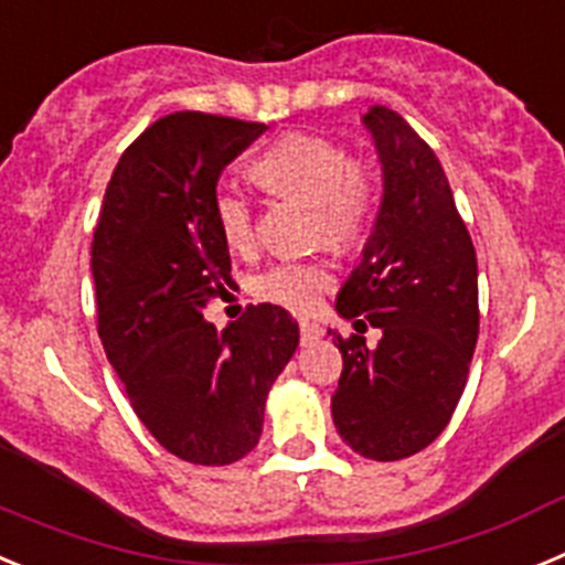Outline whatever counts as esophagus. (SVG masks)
<instances>
[{
    "label": "esophagus",
    "instance_id": "esophagus-1",
    "mask_svg": "<svg viewBox=\"0 0 565 565\" xmlns=\"http://www.w3.org/2000/svg\"><path fill=\"white\" fill-rule=\"evenodd\" d=\"M298 329H301V340H315L323 334V329H320V323H315V320H298Z\"/></svg>",
    "mask_w": 565,
    "mask_h": 565
}]
</instances>
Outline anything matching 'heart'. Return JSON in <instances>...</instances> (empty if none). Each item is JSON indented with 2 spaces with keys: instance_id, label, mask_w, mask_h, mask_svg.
Segmentation results:
<instances>
[{
  "instance_id": "b5f03b06",
  "label": "heart",
  "mask_w": 565,
  "mask_h": 565,
  "mask_svg": "<svg viewBox=\"0 0 565 565\" xmlns=\"http://www.w3.org/2000/svg\"><path fill=\"white\" fill-rule=\"evenodd\" d=\"M250 177L270 194L312 202L315 231L334 247H352L363 238L374 207V182L360 160L345 157L334 140L287 135L253 160ZM213 216L231 250H247L256 238L253 207L236 188H220ZM332 267L323 262H281L256 281V292L278 307L312 309L320 292L332 287Z\"/></svg>"
}]
</instances>
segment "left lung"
Masks as SVG:
<instances>
[{
  "mask_svg": "<svg viewBox=\"0 0 565 565\" xmlns=\"http://www.w3.org/2000/svg\"><path fill=\"white\" fill-rule=\"evenodd\" d=\"M363 124L383 162V200L338 312L363 315L383 338L369 349L338 334L332 419L354 454L396 461L428 447L459 405L479 340V267L434 149L388 106H371Z\"/></svg>",
  "mask_w": 565,
  "mask_h": 565,
  "instance_id": "obj_1",
  "label": "left lung"
}]
</instances>
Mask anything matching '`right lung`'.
<instances>
[{"mask_svg": "<svg viewBox=\"0 0 565 565\" xmlns=\"http://www.w3.org/2000/svg\"><path fill=\"white\" fill-rule=\"evenodd\" d=\"M264 124L174 111L124 151L93 238L98 334L129 403L169 454L233 465L258 445L264 403L298 349V323L273 303L216 329L231 250L213 196L222 169Z\"/></svg>", "mask_w": 565, "mask_h": 565, "instance_id": "obj_1", "label": "right lung"}]
</instances>
